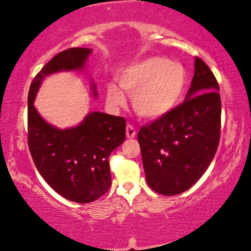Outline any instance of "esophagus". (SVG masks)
<instances>
[{"instance_id": "1", "label": "esophagus", "mask_w": 251, "mask_h": 251, "mask_svg": "<svg viewBox=\"0 0 251 251\" xmlns=\"http://www.w3.org/2000/svg\"><path fill=\"white\" fill-rule=\"evenodd\" d=\"M126 138H128V139H131V138H133V137L136 136V130H135V128H133L131 125L126 126Z\"/></svg>"}]
</instances>
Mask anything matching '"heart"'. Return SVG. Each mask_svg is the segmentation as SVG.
<instances>
[{
	"label": "heart",
	"mask_w": 251,
	"mask_h": 251,
	"mask_svg": "<svg viewBox=\"0 0 251 251\" xmlns=\"http://www.w3.org/2000/svg\"><path fill=\"white\" fill-rule=\"evenodd\" d=\"M119 84L132 97L137 115L156 120L179 104L187 84V72L179 61L152 56L126 67L119 75ZM106 97L113 106L126 104L125 95L115 84L107 85Z\"/></svg>",
	"instance_id": "1"
}]
</instances>
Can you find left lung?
<instances>
[{
    "label": "left lung",
    "mask_w": 251,
    "mask_h": 251,
    "mask_svg": "<svg viewBox=\"0 0 251 251\" xmlns=\"http://www.w3.org/2000/svg\"><path fill=\"white\" fill-rule=\"evenodd\" d=\"M221 114L217 80L195 57L185 101L138 132L146 181L153 191L176 195L200 179L217 151Z\"/></svg>",
    "instance_id": "1"
}]
</instances>
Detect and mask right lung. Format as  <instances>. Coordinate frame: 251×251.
Returning <instances> with one entry per match:
<instances>
[{"mask_svg":"<svg viewBox=\"0 0 251 251\" xmlns=\"http://www.w3.org/2000/svg\"><path fill=\"white\" fill-rule=\"evenodd\" d=\"M91 51L72 48L56 54L34 77L28 92V146L34 163L58 194L77 203L96 201L108 191V157L125 142L126 120L91 112L76 126L59 129L39 114L34 100L44 78L59 72L83 71ZM91 90L97 97L94 82Z\"/></svg>","mask_w":251,"mask_h":251,"instance_id":"obj_1","label":"right lung"}]
</instances>
